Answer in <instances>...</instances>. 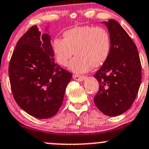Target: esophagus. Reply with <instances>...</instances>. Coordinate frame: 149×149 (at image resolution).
Listing matches in <instances>:
<instances>
[{"label": "esophagus", "instance_id": "esophagus-1", "mask_svg": "<svg viewBox=\"0 0 149 149\" xmlns=\"http://www.w3.org/2000/svg\"><path fill=\"white\" fill-rule=\"evenodd\" d=\"M73 78L76 80V81H84V79H85V76H79V75H73Z\"/></svg>", "mask_w": 149, "mask_h": 149}]
</instances>
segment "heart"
<instances>
[{"label":"heart","instance_id":"1","mask_svg":"<svg viewBox=\"0 0 149 149\" xmlns=\"http://www.w3.org/2000/svg\"><path fill=\"white\" fill-rule=\"evenodd\" d=\"M64 39L55 37L52 51L59 65L66 66L72 56L76 55L68 65L75 73H84L93 67L98 68L107 60L112 42L109 31L100 26H77L66 31Z\"/></svg>","mask_w":149,"mask_h":149}]
</instances>
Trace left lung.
<instances>
[{"label":"left lung","instance_id":"1","mask_svg":"<svg viewBox=\"0 0 149 149\" xmlns=\"http://www.w3.org/2000/svg\"><path fill=\"white\" fill-rule=\"evenodd\" d=\"M111 37L112 48L106 62L94 77L99 90L95 106L104 115L117 116L131 107L141 82V64L137 47L126 31L115 20L103 21Z\"/></svg>","mask_w":149,"mask_h":149}]
</instances>
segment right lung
I'll use <instances>...</instances> for the list:
<instances>
[{
  "instance_id": "add662e5",
  "label": "right lung",
  "mask_w": 149,
  "mask_h": 149,
  "mask_svg": "<svg viewBox=\"0 0 149 149\" xmlns=\"http://www.w3.org/2000/svg\"><path fill=\"white\" fill-rule=\"evenodd\" d=\"M49 26H32L18 40L9 67L11 88L21 109L39 119L57 113L72 73L55 62Z\"/></svg>"
}]
</instances>
